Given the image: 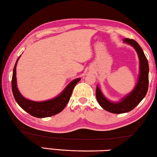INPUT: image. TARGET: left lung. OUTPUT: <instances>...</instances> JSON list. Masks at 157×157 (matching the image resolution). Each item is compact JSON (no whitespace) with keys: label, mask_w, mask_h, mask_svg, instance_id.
I'll return each mask as SVG.
<instances>
[{"label":"left lung","mask_w":157,"mask_h":157,"mask_svg":"<svg viewBox=\"0 0 157 157\" xmlns=\"http://www.w3.org/2000/svg\"><path fill=\"white\" fill-rule=\"evenodd\" d=\"M123 42L135 49L139 59V75L135 87L131 92L117 101L109 100L101 92L99 85H97L96 89V97L99 105L105 110L115 114L128 113L133 109L145 97L148 88L149 68L143 50L134 40L125 39Z\"/></svg>","instance_id":"left-lung-1"}]
</instances>
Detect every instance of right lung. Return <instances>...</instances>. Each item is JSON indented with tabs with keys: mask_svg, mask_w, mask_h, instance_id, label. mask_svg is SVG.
Returning a JSON list of instances; mask_svg holds the SVG:
<instances>
[{
	"mask_svg": "<svg viewBox=\"0 0 157 157\" xmlns=\"http://www.w3.org/2000/svg\"><path fill=\"white\" fill-rule=\"evenodd\" d=\"M20 56L16 60L15 66L13 71V76H12L11 87L12 92H13L14 99L20 107L28 113L30 115L35 117L43 118V117H51L52 115H56L65 108L69 99L72 94L73 89L76 85V83L81 80V78H77L67 85L66 88L62 91V92L59 94L58 96L54 98L48 99L45 101H32L23 97V95L20 93L17 87L16 82V65Z\"/></svg>",
	"mask_w": 157,
	"mask_h": 157,
	"instance_id": "1",
	"label": "right lung"
}]
</instances>
